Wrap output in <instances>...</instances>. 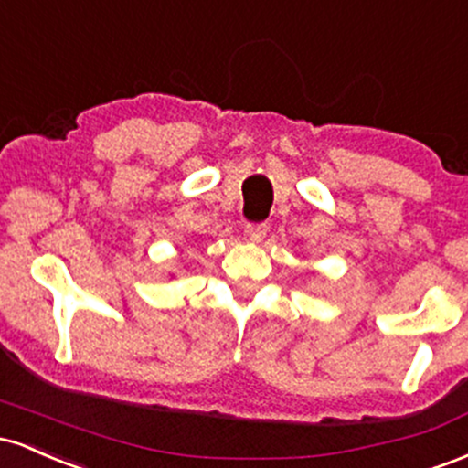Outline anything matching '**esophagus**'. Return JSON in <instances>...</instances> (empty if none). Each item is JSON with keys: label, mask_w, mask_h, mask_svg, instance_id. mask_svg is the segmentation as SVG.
<instances>
[{"label": "esophagus", "mask_w": 468, "mask_h": 468, "mask_svg": "<svg viewBox=\"0 0 468 468\" xmlns=\"http://www.w3.org/2000/svg\"><path fill=\"white\" fill-rule=\"evenodd\" d=\"M266 230L268 224H246V235H249L252 244H260V241L266 238Z\"/></svg>", "instance_id": "1"}]
</instances>
